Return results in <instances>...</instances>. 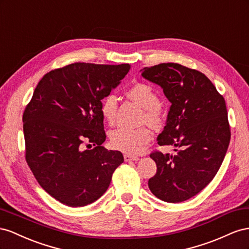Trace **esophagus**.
Masks as SVG:
<instances>
[{
	"instance_id": "1",
	"label": "esophagus",
	"mask_w": 249,
	"mask_h": 249,
	"mask_svg": "<svg viewBox=\"0 0 249 249\" xmlns=\"http://www.w3.org/2000/svg\"><path fill=\"white\" fill-rule=\"evenodd\" d=\"M124 160H125V161H137V160H139V158H138V156H132V155H129V154H125Z\"/></svg>"
}]
</instances>
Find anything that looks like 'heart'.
<instances>
[{
    "label": "heart",
    "mask_w": 249,
    "mask_h": 249,
    "mask_svg": "<svg viewBox=\"0 0 249 249\" xmlns=\"http://www.w3.org/2000/svg\"><path fill=\"white\" fill-rule=\"evenodd\" d=\"M127 96L140 104L145 110L144 121L154 127H159L164 122V111L160 106V98L156 90L147 83L139 82L133 84L127 90ZM118 109V98L113 94L106 95L101 101L100 110L103 119L108 124L116 120ZM109 140L113 148L129 154H139L144 151L146 146L152 140V133L146 127L130 128L119 126L109 133Z\"/></svg>",
    "instance_id": "1"
}]
</instances>
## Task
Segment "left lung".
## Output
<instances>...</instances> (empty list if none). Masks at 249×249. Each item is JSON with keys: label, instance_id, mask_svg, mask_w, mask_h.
<instances>
[{"label": "left lung", "instance_id": "8db88e82", "mask_svg": "<svg viewBox=\"0 0 249 249\" xmlns=\"http://www.w3.org/2000/svg\"><path fill=\"white\" fill-rule=\"evenodd\" d=\"M142 76L172 103L158 144L177 148L174 155L151 152L158 171L148 186L162 201L181 202L207 187L224 160L231 141L225 100L207 76L179 63L144 68Z\"/></svg>", "mask_w": 249, "mask_h": 249}]
</instances>
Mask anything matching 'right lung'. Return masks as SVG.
Listing matches in <instances>:
<instances>
[{
  "label": "right lung",
  "instance_id": "add662e5",
  "mask_svg": "<svg viewBox=\"0 0 249 249\" xmlns=\"http://www.w3.org/2000/svg\"><path fill=\"white\" fill-rule=\"evenodd\" d=\"M130 65L75 62L50 71L35 88L23 115L25 159L39 186L77 208L99 199L124 161L106 139L100 105ZM94 145L90 151L84 146Z\"/></svg>",
  "mask_w": 249,
  "mask_h": 249
}]
</instances>
